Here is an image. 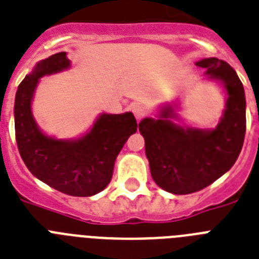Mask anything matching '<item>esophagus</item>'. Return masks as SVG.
Here are the masks:
<instances>
[{"label":"esophagus","instance_id":"34e87169","mask_svg":"<svg viewBox=\"0 0 259 259\" xmlns=\"http://www.w3.org/2000/svg\"><path fill=\"white\" fill-rule=\"evenodd\" d=\"M132 112L135 114V118H136V120L140 121L141 119L145 118L148 114L147 108L144 107L143 105H134L132 106Z\"/></svg>","mask_w":259,"mask_h":259}]
</instances>
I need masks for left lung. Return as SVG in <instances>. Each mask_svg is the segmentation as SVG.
Wrapping results in <instances>:
<instances>
[{
  "label": "left lung",
  "instance_id": "1",
  "mask_svg": "<svg viewBox=\"0 0 259 259\" xmlns=\"http://www.w3.org/2000/svg\"><path fill=\"white\" fill-rule=\"evenodd\" d=\"M196 66L205 69L209 78L223 81L228 93L227 108L215 130L174 124L171 107L163 108L158 119L139 123L152 178L177 195L196 193L227 173L242 149L246 131L244 86L235 69L216 57L203 59Z\"/></svg>",
  "mask_w": 259,
  "mask_h": 259
}]
</instances>
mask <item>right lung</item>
<instances>
[{
    "mask_svg": "<svg viewBox=\"0 0 259 259\" xmlns=\"http://www.w3.org/2000/svg\"><path fill=\"white\" fill-rule=\"evenodd\" d=\"M66 52L37 63L15 94V139L27 169L52 189L72 196H92L112 178L116 156L127 139L138 131L132 112L102 114L92 131L77 140L48 138L37 128L31 101L39 78L69 68Z\"/></svg>",
    "mask_w": 259,
    "mask_h": 259,
    "instance_id": "1",
    "label": "right lung"
}]
</instances>
